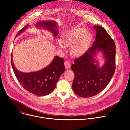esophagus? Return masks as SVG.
<instances>
[{
	"label": "esophagus",
	"mask_w": 130,
	"mask_h": 130,
	"mask_svg": "<svg viewBox=\"0 0 130 130\" xmlns=\"http://www.w3.org/2000/svg\"><path fill=\"white\" fill-rule=\"evenodd\" d=\"M64 65H65V68L66 69H68L70 68L71 67V64L70 63V62H69L68 61H65L64 62Z\"/></svg>",
	"instance_id": "obj_1"
}]
</instances>
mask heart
<instances>
[{
    "label": "heart",
    "mask_w": 130,
    "mask_h": 130,
    "mask_svg": "<svg viewBox=\"0 0 130 130\" xmlns=\"http://www.w3.org/2000/svg\"><path fill=\"white\" fill-rule=\"evenodd\" d=\"M93 34L83 27H76L66 31L61 36V41L67 46H72L71 55L73 57H80L88 49L92 40ZM57 45L62 47L61 42L58 41Z\"/></svg>",
    "instance_id": "1"
}]
</instances>
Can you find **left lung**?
I'll list each match as a JSON object with an SVG mask.
<instances>
[{"label": "left lung", "mask_w": 130, "mask_h": 130, "mask_svg": "<svg viewBox=\"0 0 130 130\" xmlns=\"http://www.w3.org/2000/svg\"><path fill=\"white\" fill-rule=\"evenodd\" d=\"M96 31L95 41L81 57L74 61L71 68L75 77L72 89L78 96L88 98L101 92L111 79L116 69V45L114 41L100 26L93 27ZM101 52L104 64L100 66L95 57Z\"/></svg>", "instance_id": "8db88e82"}]
</instances>
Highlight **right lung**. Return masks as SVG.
<instances>
[{
    "label": "right lung",
    "instance_id": "right-lung-1",
    "mask_svg": "<svg viewBox=\"0 0 130 130\" xmlns=\"http://www.w3.org/2000/svg\"><path fill=\"white\" fill-rule=\"evenodd\" d=\"M38 28L46 29L56 37L58 34V26L53 20L40 21L35 24ZM30 26L26 25L17 34L20 35ZM11 63L14 74L22 87L29 92L37 96H45L51 93L55 89L60 76L64 72L65 68L64 60L56 56L52 62L46 67L35 72L25 73L16 69L11 55Z\"/></svg>",
    "mask_w": 130,
    "mask_h": 130
}]
</instances>
